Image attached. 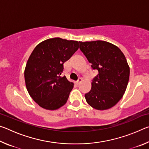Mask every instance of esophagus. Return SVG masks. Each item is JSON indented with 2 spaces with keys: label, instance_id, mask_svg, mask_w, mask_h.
Returning a JSON list of instances; mask_svg holds the SVG:
<instances>
[{
  "label": "esophagus",
  "instance_id": "esophagus-1",
  "mask_svg": "<svg viewBox=\"0 0 149 149\" xmlns=\"http://www.w3.org/2000/svg\"><path fill=\"white\" fill-rule=\"evenodd\" d=\"M81 81H82V79L81 77H79V79H78V80L76 81V83H77V84H79Z\"/></svg>",
  "mask_w": 149,
  "mask_h": 149
}]
</instances>
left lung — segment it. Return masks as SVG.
Instances as JSON below:
<instances>
[{
  "label": "left lung",
  "instance_id": "1",
  "mask_svg": "<svg viewBox=\"0 0 149 149\" xmlns=\"http://www.w3.org/2000/svg\"><path fill=\"white\" fill-rule=\"evenodd\" d=\"M79 49L98 75L91 89L85 95L87 102L96 110H104L122 99L130 78V66L117 46L104 41H79Z\"/></svg>",
  "mask_w": 149,
  "mask_h": 149
}]
</instances>
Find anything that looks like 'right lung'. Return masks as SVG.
Segmentation results:
<instances>
[{
    "label": "right lung",
    "instance_id": "add662e5",
    "mask_svg": "<svg viewBox=\"0 0 149 149\" xmlns=\"http://www.w3.org/2000/svg\"><path fill=\"white\" fill-rule=\"evenodd\" d=\"M79 48V42L55 37L37 45L24 70L27 91L46 110H57L66 103L74 83L62 77L64 64Z\"/></svg>",
    "mask_w": 149,
    "mask_h": 149
}]
</instances>
